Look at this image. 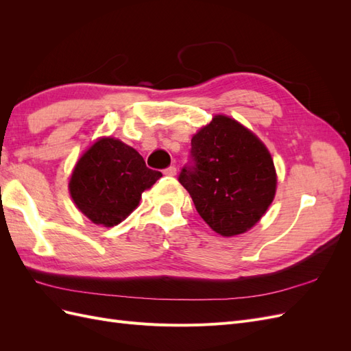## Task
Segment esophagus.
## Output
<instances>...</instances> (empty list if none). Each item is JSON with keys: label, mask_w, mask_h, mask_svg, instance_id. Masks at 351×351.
Masks as SVG:
<instances>
[{"label": "esophagus", "mask_w": 351, "mask_h": 351, "mask_svg": "<svg viewBox=\"0 0 351 351\" xmlns=\"http://www.w3.org/2000/svg\"><path fill=\"white\" fill-rule=\"evenodd\" d=\"M164 174H165V176H171V177H173V176H176V174H177V168H176L174 165L168 167V168H165V169H164Z\"/></svg>", "instance_id": "obj_1"}]
</instances>
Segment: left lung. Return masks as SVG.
Segmentation results:
<instances>
[{
	"mask_svg": "<svg viewBox=\"0 0 351 351\" xmlns=\"http://www.w3.org/2000/svg\"><path fill=\"white\" fill-rule=\"evenodd\" d=\"M178 182L192 196L199 215L224 237L241 234L256 224L277 189L267 147L226 115H215L193 136L190 159Z\"/></svg>",
	"mask_w": 351,
	"mask_h": 351,
	"instance_id": "8db88e82",
	"label": "left lung"
}]
</instances>
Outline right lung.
I'll use <instances>...</instances> for the list:
<instances>
[{"label": "right lung", "instance_id": "1", "mask_svg": "<svg viewBox=\"0 0 351 351\" xmlns=\"http://www.w3.org/2000/svg\"><path fill=\"white\" fill-rule=\"evenodd\" d=\"M161 177L133 147L104 137L79 159L69 187L74 204L92 222L112 227L139 205L143 190Z\"/></svg>", "mask_w": 351, "mask_h": 351}]
</instances>
